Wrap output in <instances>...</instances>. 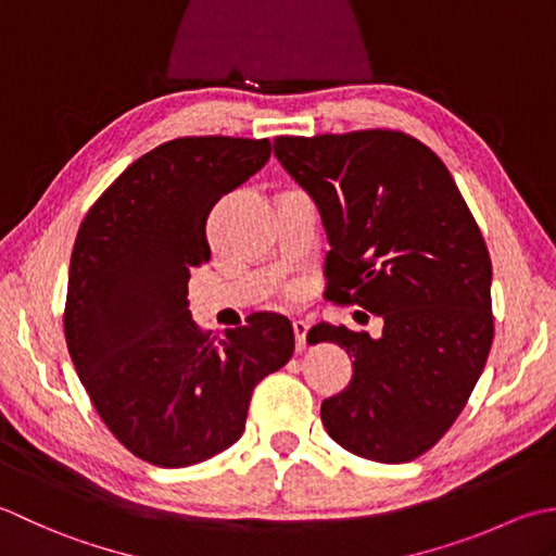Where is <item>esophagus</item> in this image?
Segmentation results:
<instances>
[{
  "instance_id": "34e87169",
  "label": "esophagus",
  "mask_w": 556,
  "mask_h": 556,
  "mask_svg": "<svg viewBox=\"0 0 556 556\" xmlns=\"http://www.w3.org/2000/svg\"><path fill=\"white\" fill-rule=\"evenodd\" d=\"M292 331H294V345H298V350H304V345H307L309 321H304V319H294V321H292Z\"/></svg>"
}]
</instances>
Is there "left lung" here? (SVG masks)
<instances>
[{
    "label": "left lung",
    "mask_w": 556,
    "mask_h": 556,
    "mask_svg": "<svg viewBox=\"0 0 556 556\" xmlns=\"http://www.w3.org/2000/svg\"><path fill=\"white\" fill-rule=\"evenodd\" d=\"M282 167L319 206L324 298L383 319L379 338L316 324L309 343L353 357L321 403L338 444L379 463L420 458L456 422L494 341L492 262L448 167L395 129L276 136Z\"/></svg>",
    "instance_id": "obj_1"
}]
</instances>
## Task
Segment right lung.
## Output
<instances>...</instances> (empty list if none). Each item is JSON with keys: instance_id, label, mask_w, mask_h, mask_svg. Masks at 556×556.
<instances>
[{"instance_id": "obj_1", "label": "right lung", "mask_w": 556, "mask_h": 556, "mask_svg": "<svg viewBox=\"0 0 556 556\" xmlns=\"http://www.w3.org/2000/svg\"><path fill=\"white\" fill-rule=\"evenodd\" d=\"M268 139L179 136L141 155L78 228L64 336L98 415L134 456L187 468L244 432L258 381L292 357L286 316L225 336L191 319L189 270L206 264L213 203L258 173Z\"/></svg>"}]
</instances>
